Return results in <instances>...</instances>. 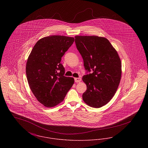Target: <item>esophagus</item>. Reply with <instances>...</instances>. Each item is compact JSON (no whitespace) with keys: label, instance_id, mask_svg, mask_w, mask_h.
Listing matches in <instances>:
<instances>
[{"label":"esophagus","instance_id":"obj_1","mask_svg":"<svg viewBox=\"0 0 148 148\" xmlns=\"http://www.w3.org/2000/svg\"><path fill=\"white\" fill-rule=\"evenodd\" d=\"M74 80H75V82L76 83H79V82H80L82 79L80 77H75L74 78Z\"/></svg>","mask_w":148,"mask_h":148}]
</instances>
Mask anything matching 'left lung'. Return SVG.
Here are the masks:
<instances>
[{
	"label": "left lung",
	"mask_w": 148,
	"mask_h": 148,
	"mask_svg": "<svg viewBox=\"0 0 148 148\" xmlns=\"http://www.w3.org/2000/svg\"><path fill=\"white\" fill-rule=\"evenodd\" d=\"M77 48L83 58L89 74L83 77L86 90L83 94L85 103L99 108L112 99L119 86L121 63L116 50L109 41L98 36H75Z\"/></svg>",
	"instance_id": "8db88e82"
}]
</instances>
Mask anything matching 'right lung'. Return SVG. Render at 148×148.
I'll list each match as a JSON object with an SVG mask.
<instances>
[{
	"mask_svg": "<svg viewBox=\"0 0 148 148\" xmlns=\"http://www.w3.org/2000/svg\"><path fill=\"white\" fill-rule=\"evenodd\" d=\"M74 38L61 35L42 38L36 42L26 65L29 87L43 106L51 108L62 101L74 83L73 77L64 76L62 57Z\"/></svg>",
	"mask_w": 148,
	"mask_h": 148,
	"instance_id": "add662e5",
	"label": "right lung"
}]
</instances>
